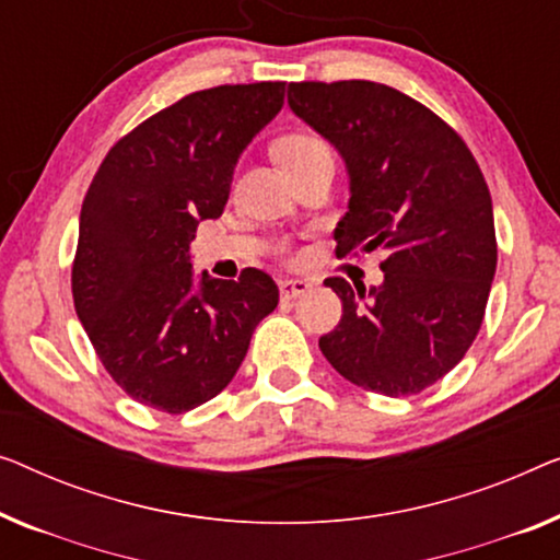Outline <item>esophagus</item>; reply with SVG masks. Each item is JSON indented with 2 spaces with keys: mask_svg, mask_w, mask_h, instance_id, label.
<instances>
[{
  "mask_svg": "<svg viewBox=\"0 0 560 560\" xmlns=\"http://www.w3.org/2000/svg\"><path fill=\"white\" fill-rule=\"evenodd\" d=\"M313 288L311 280H303V278H290V280H280V295L285 300H293L305 295L307 290Z\"/></svg>",
  "mask_w": 560,
  "mask_h": 560,
  "instance_id": "34e87169",
  "label": "esophagus"
}]
</instances>
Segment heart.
<instances>
[{
  "mask_svg": "<svg viewBox=\"0 0 560 560\" xmlns=\"http://www.w3.org/2000/svg\"><path fill=\"white\" fill-rule=\"evenodd\" d=\"M320 153H330L328 145L320 139H315V136H307V133L285 136V139H280L278 143H275V156H278L282 166H285V172L298 164H303V161H307V159L320 156Z\"/></svg>",
  "mask_w": 560,
  "mask_h": 560,
  "instance_id": "b5f03b06",
  "label": "heart"
}]
</instances>
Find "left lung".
<instances>
[{"label": "left lung", "instance_id": "1", "mask_svg": "<svg viewBox=\"0 0 560 560\" xmlns=\"http://www.w3.org/2000/svg\"><path fill=\"white\" fill-rule=\"evenodd\" d=\"M298 118L336 145L351 179L336 253L381 247L384 282L351 288L318 346L366 392L409 396L452 371L482 326L495 278L492 199L467 143L440 116L371 80L290 83Z\"/></svg>", "mask_w": 560, "mask_h": 560}]
</instances>
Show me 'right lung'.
<instances>
[{
	"label": "right lung",
	"instance_id": "1",
	"mask_svg": "<svg viewBox=\"0 0 560 560\" xmlns=\"http://www.w3.org/2000/svg\"><path fill=\"white\" fill-rule=\"evenodd\" d=\"M285 101V83L217 85L126 133L80 209L72 300L105 371L145 407L182 415L214 399L245 361L278 285L201 272L189 245L230 199L240 153Z\"/></svg>",
	"mask_w": 560,
	"mask_h": 560
}]
</instances>
